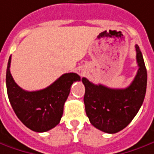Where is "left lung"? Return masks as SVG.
Segmentation results:
<instances>
[{
  "mask_svg": "<svg viewBox=\"0 0 154 154\" xmlns=\"http://www.w3.org/2000/svg\"><path fill=\"white\" fill-rule=\"evenodd\" d=\"M138 71L131 85L125 88H109L96 85L82 77L85 86L84 104L90 123L106 133H116L136 116L143 103L147 89V69L142 52L136 45Z\"/></svg>",
  "mask_w": 154,
  "mask_h": 154,
  "instance_id": "obj_1",
  "label": "left lung"
}]
</instances>
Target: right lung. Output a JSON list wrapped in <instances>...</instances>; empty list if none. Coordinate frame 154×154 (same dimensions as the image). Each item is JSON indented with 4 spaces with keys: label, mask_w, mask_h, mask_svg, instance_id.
Listing matches in <instances>:
<instances>
[{
    "label": "right lung",
    "mask_w": 154,
    "mask_h": 154,
    "mask_svg": "<svg viewBox=\"0 0 154 154\" xmlns=\"http://www.w3.org/2000/svg\"><path fill=\"white\" fill-rule=\"evenodd\" d=\"M11 56L7 63V90L8 99L17 118L28 128L45 132L58 125L63 115L64 103L71 86L80 81L77 73H65L51 85L38 91L23 90L13 80L10 72Z\"/></svg>",
    "instance_id": "right-lung-1"
}]
</instances>
